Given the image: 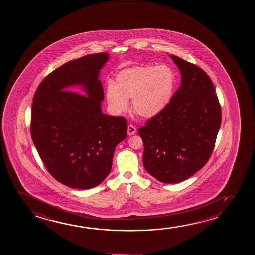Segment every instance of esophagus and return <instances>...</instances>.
Instances as JSON below:
<instances>
[{"instance_id":"34e87169","label":"esophagus","mask_w":255,"mask_h":255,"mask_svg":"<svg viewBox=\"0 0 255 255\" xmlns=\"http://www.w3.org/2000/svg\"><path fill=\"white\" fill-rule=\"evenodd\" d=\"M136 128H135L132 125H129V126H128V135H129V136H132V135H134V134L136 133Z\"/></svg>"}]
</instances>
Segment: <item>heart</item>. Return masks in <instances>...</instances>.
<instances>
[{"mask_svg": "<svg viewBox=\"0 0 255 255\" xmlns=\"http://www.w3.org/2000/svg\"><path fill=\"white\" fill-rule=\"evenodd\" d=\"M176 75L167 64L136 65L120 70L116 75L115 84L106 86V100L117 112H125L132 98V108L136 114L150 119L160 114L171 103Z\"/></svg>", "mask_w": 255, "mask_h": 255, "instance_id": "1", "label": "heart"}]
</instances>
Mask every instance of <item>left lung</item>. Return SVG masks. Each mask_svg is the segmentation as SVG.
<instances>
[{"mask_svg":"<svg viewBox=\"0 0 255 255\" xmlns=\"http://www.w3.org/2000/svg\"><path fill=\"white\" fill-rule=\"evenodd\" d=\"M181 74V84L160 114L138 129L143 166L158 181H184L205 166L221 124L215 89L204 70L170 55Z\"/></svg>","mask_w":255,"mask_h":255,"instance_id":"obj_1","label":"left lung"}]
</instances>
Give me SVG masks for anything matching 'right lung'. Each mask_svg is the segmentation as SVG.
<instances>
[{"label": "right lung", "mask_w": 255, "mask_h": 255, "mask_svg": "<svg viewBox=\"0 0 255 255\" xmlns=\"http://www.w3.org/2000/svg\"><path fill=\"white\" fill-rule=\"evenodd\" d=\"M109 57L98 53L64 63L42 80L34 96L33 143L53 178L71 188L101 184L112 169L116 146L127 136L124 117L102 112L99 75ZM77 87L87 96L76 93Z\"/></svg>", "instance_id": "1"}]
</instances>
